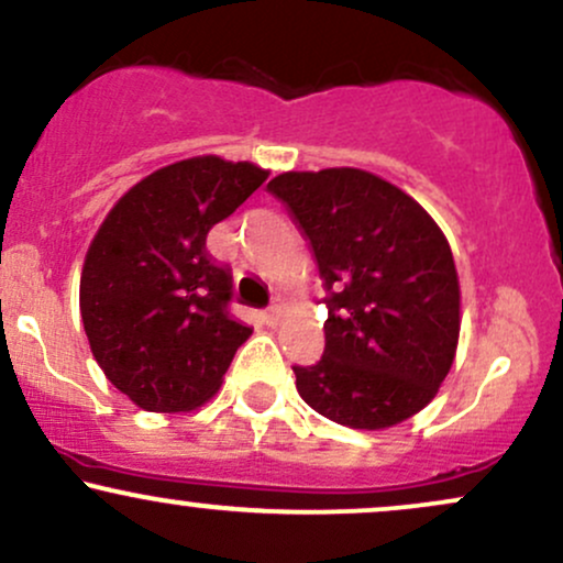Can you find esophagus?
Here are the masks:
<instances>
[{
	"label": "esophagus",
	"mask_w": 563,
	"mask_h": 563,
	"mask_svg": "<svg viewBox=\"0 0 563 563\" xmlns=\"http://www.w3.org/2000/svg\"><path fill=\"white\" fill-rule=\"evenodd\" d=\"M280 320H283V307H280V303H273V307L264 312V322L275 328V325H280Z\"/></svg>",
	"instance_id": "34e87169"
}]
</instances>
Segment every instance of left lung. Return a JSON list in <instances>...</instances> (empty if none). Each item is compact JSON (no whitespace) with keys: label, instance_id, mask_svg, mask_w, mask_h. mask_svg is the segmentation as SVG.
Returning a JSON list of instances; mask_svg holds the SVG:
<instances>
[{"label":"left lung","instance_id":"left-lung-1","mask_svg":"<svg viewBox=\"0 0 563 563\" xmlns=\"http://www.w3.org/2000/svg\"><path fill=\"white\" fill-rule=\"evenodd\" d=\"M303 230L325 288V352L294 365L301 399L349 429H386L434 399L455 360L461 288L448 238L399 187L363 169L267 185Z\"/></svg>","mask_w":563,"mask_h":563}]
</instances>
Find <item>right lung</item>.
I'll return each mask as SVG.
<instances>
[{"label":"right lung","mask_w":563,"mask_h":563,"mask_svg":"<svg viewBox=\"0 0 563 563\" xmlns=\"http://www.w3.org/2000/svg\"><path fill=\"white\" fill-rule=\"evenodd\" d=\"M267 174L249 161H179L134 185L97 230L81 269L84 331L108 380L142 410H196L251 335L206 235Z\"/></svg>","instance_id":"1"}]
</instances>
